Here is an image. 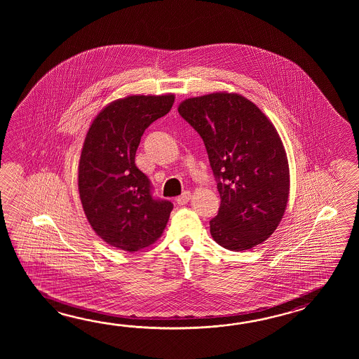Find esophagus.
I'll use <instances>...</instances> for the list:
<instances>
[{"mask_svg":"<svg viewBox=\"0 0 359 359\" xmlns=\"http://www.w3.org/2000/svg\"><path fill=\"white\" fill-rule=\"evenodd\" d=\"M190 191H186V192H183L181 196H178V198H176L177 204H178V205H186V204L190 201Z\"/></svg>","mask_w":359,"mask_h":359,"instance_id":"34e87169","label":"esophagus"}]
</instances>
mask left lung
<instances>
[{
  "instance_id": "8db88e82",
  "label": "left lung",
  "mask_w": 359,
  "mask_h": 359,
  "mask_svg": "<svg viewBox=\"0 0 359 359\" xmlns=\"http://www.w3.org/2000/svg\"><path fill=\"white\" fill-rule=\"evenodd\" d=\"M178 113L203 138L218 182L214 241L232 252L262 244L283 219L290 191L287 156L275 126L250 100L229 92L186 99Z\"/></svg>"
}]
</instances>
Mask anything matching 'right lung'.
Here are the masks:
<instances>
[{
    "label": "right lung",
    "instance_id": "obj_1",
    "mask_svg": "<svg viewBox=\"0 0 359 359\" xmlns=\"http://www.w3.org/2000/svg\"><path fill=\"white\" fill-rule=\"evenodd\" d=\"M175 95H130L104 107L84 138L78 190L97 236L124 252L153 245L168 223L173 204L153 198L135 156L146 128L169 113Z\"/></svg>",
    "mask_w": 359,
    "mask_h": 359
}]
</instances>
